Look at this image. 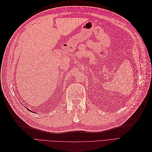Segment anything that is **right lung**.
I'll use <instances>...</instances> for the list:
<instances>
[{
  "label": "right lung",
  "instance_id": "add662e5",
  "mask_svg": "<svg viewBox=\"0 0 152 152\" xmlns=\"http://www.w3.org/2000/svg\"><path fill=\"white\" fill-rule=\"evenodd\" d=\"M26 109H27V110H28L29 111H31V110H29V109H28V108H26Z\"/></svg>",
  "mask_w": 152,
  "mask_h": 152
}]
</instances>
